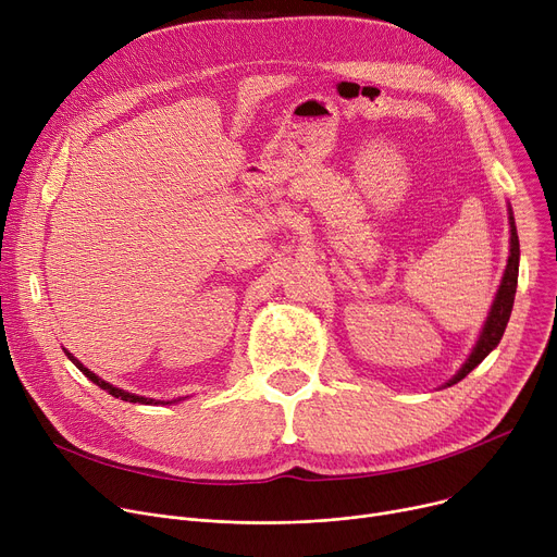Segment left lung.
Listing matches in <instances>:
<instances>
[{"instance_id":"left-lung-1","label":"left lung","mask_w":557,"mask_h":557,"mask_svg":"<svg viewBox=\"0 0 557 557\" xmlns=\"http://www.w3.org/2000/svg\"><path fill=\"white\" fill-rule=\"evenodd\" d=\"M517 275H519V237H517L515 219H512V212H510V257H508V267H506L504 280H502V286H499V290H496V298L492 302L490 315L485 320V327L481 332V338H479L476 347L472 349L470 359L465 361L460 372L451 379L447 386L458 384L460 379L470 374L492 352V349L499 345V341L506 332L508 320H510V311H512V302H515V294H517Z\"/></svg>"}]
</instances>
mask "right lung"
<instances>
[{"label": "right lung", "mask_w": 557, "mask_h": 557, "mask_svg": "<svg viewBox=\"0 0 557 557\" xmlns=\"http://www.w3.org/2000/svg\"><path fill=\"white\" fill-rule=\"evenodd\" d=\"M67 357H70V361L87 376V379H90V382H95L99 388H103L106 393H110L112 397H120V399H124V401H133V404H162V401H156V399H149V397H139V395H133V393H126V391H120V388H114V386H110L108 382H103V379H99L95 372H90V370H87L81 361H76L70 352H67ZM169 404V401H166Z\"/></svg>", "instance_id": "add662e5"}]
</instances>
